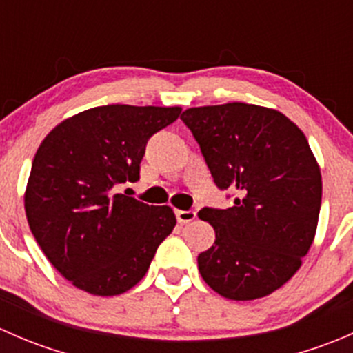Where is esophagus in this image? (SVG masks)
I'll return each instance as SVG.
<instances>
[{
    "instance_id": "esophagus-1",
    "label": "esophagus",
    "mask_w": 353,
    "mask_h": 353,
    "mask_svg": "<svg viewBox=\"0 0 353 353\" xmlns=\"http://www.w3.org/2000/svg\"><path fill=\"white\" fill-rule=\"evenodd\" d=\"M176 219L179 223H190L196 219V212H193V210H176Z\"/></svg>"
}]
</instances>
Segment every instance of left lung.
I'll return each instance as SVG.
<instances>
[{"label":"left lung","instance_id":"obj_1","mask_svg":"<svg viewBox=\"0 0 353 353\" xmlns=\"http://www.w3.org/2000/svg\"><path fill=\"white\" fill-rule=\"evenodd\" d=\"M219 190L234 191L227 210L198 216L215 243L198 256L210 288L230 301H252L280 288L301 268L314 241L321 172L307 138L275 109L205 105L184 110Z\"/></svg>","mask_w":353,"mask_h":353}]
</instances>
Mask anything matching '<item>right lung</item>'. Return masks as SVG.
Listing matches in <instances>:
<instances>
[{
  "mask_svg": "<svg viewBox=\"0 0 353 353\" xmlns=\"http://www.w3.org/2000/svg\"><path fill=\"white\" fill-rule=\"evenodd\" d=\"M181 108L101 105L59 123L39 147L25 191L28 225L51 265L74 287L119 295L148 272L172 232L170 206L117 193L140 179L152 134Z\"/></svg>",
  "mask_w": 353,
  "mask_h": 353,
  "instance_id": "obj_1",
  "label": "right lung"
}]
</instances>
